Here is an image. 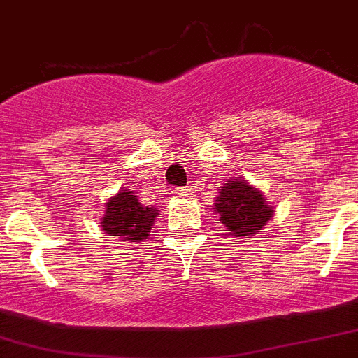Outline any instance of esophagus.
<instances>
[{
  "label": "esophagus",
  "mask_w": 358,
  "mask_h": 358,
  "mask_svg": "<svg viewBox=\"0 0 358 358\" xmlns=\"http://www.w3.org/2000/svg\"><path fill=\"white\" fill-rule=\"evenodd\" d=\"M173 193H176L177 196H188L189 189L188 188H176V189H173Z\"/></svg>",
  "instance_id": "1"
}]
</instances>
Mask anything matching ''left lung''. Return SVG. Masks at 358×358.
<instances>
[{"instance_id": "1", "label": "left lung", "mask_w": 358, "mask_h": 358, "mask_svg": "<svg viewBox=\"0 0 358 358\" xmlns=\"http://www.w3.org/2000/svg\"><path fill=\"white\" fill-rule=\"evenodd\" d=\"M215 213L232 236L243 239L262 231L273 216V206L259 188L243 179H231L218 192Z\"/></svg>"}]
</instances>
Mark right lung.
Returning <instances> with one entry per match:
<instances>
[{
  "instance_id": "1",
  "label": "right lung",
  "mask_w": 358,
  "mask_h": 358,
  "mask_svg": "<svg viewBox=\"0 0 358 358\" xmlns=\"http://www.w3.org/2000/svg\"><path fill=\"white\" fill-rule=\"evenodd\" d=\"M106 211L101 220V229L108 236H117L122 241L140 243L149 238L154 220L159 215L157 209L140 204L133 192L120 189L106 202Z\"/></svg>"
}]
</instances>
